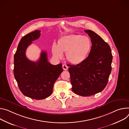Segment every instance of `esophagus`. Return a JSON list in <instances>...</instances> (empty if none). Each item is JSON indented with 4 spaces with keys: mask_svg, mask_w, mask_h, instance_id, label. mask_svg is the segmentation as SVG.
<instances>
[{
    "mask_svg": "<svg viewBox=\"0 0 129 129\" xmlns=\"http://www.w3.org/2000/svg\"><path fill=\"white\" fill-rule=\"evenodd\" d=\"M62 68H63V69L64 70H67L68 69V66H67L66 64H64L62 65Z\"/></svg>",
    "mask_w": 129,
    "mask_h": 129,
    "instance_id": "1",
    "label": "esophagus"
}]
</instances>
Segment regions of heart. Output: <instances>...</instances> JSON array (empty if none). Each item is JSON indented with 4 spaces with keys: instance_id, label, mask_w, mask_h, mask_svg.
<instances>
[{
    "instance_id": "1",
    "label": "heart",
    "mask_w": 129,
    "mask_h": 129,
    "mask_svg": "<svg viewBox=\"0 0 129 129\" xmlns=\"http://www.w3.org/2000/svg\"><path fill=\"white\" fill-rule=\"evenodd\" d=\"M92 42L90 39L80 34H70L61 37L57 46L52 47V53L56 58L61 59L66 53V58L73 64L82 63L91 51Z\"/></svg>"
}]
</instances>
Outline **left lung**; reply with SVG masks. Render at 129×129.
Instances as JSON below:
<instances>
[{
    "label": "left lung",
    "mask_w": 129,
    "mask_h": 129,
    "mask_svg": "<svg viewBox=\"0 0 129 129\" xmlns=\"http://www.w3.org/2000/svg\"><path fill=\"white\" fill-rule=\"evenodd\" d=\"M84 32L91 39L92 48L87 58L82 63L70 65L72 90L75 94L89 96L102 91L111 74L113 56L109 45L94 32Z\"/></svg>",
    "instance_id": "8db88e82"
}]
</instances>
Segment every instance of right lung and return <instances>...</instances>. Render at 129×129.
<instances>
[{"label":"right lung","mask_w":129,"mask_h":129,"mask_svg":"<svg viewBox=\"0 0 129 129\" xmlns=\"http://www.w3.org/2000/svg\"><path fill=\"white\" fill-rule=\"evenodd\" d=\"M40 36L36 30L24 36L14 55V75L19 90L25 96L40 100L50 96L54 84L63 71L62 64L53 65L48 61L47 54L42 51L36 62L28 59L25 51L33 41Z\"/></svg>","instance_id":"right-lung-1"}]
</instances>
